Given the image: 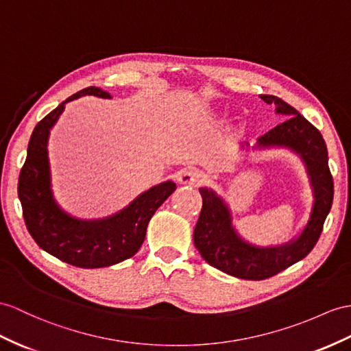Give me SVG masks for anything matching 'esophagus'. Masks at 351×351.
<instances>
[{
  "label": "esophagus",
  "instance_id": "obj_1",
  "mask_svg": "<svg viewBox=\"0 0 351 351\" xmlns=\"http://www.w3.org/2000/svg\"><path fill=\"white\" fill-rule=\"evenodd\" d=\"M177 178H178V183H180V184L192 186V187L199 186L204 182V176L199 173L198 169H195V168L182 169L180 173H178Z\"/></svg>",
  "mask_w": 351,
  "mask_h": 351
}]
</instances>
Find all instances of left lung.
<instances>
[{
	"label": "left lung",
	"mask_w": 351,
	"mask_h": 351,
	"mask_svg": "<svg viewBox=\"0 0 351 351\" xmlns=\"http://www.w3.org/2000/svg\"><path fill=\"white\" fill-rule=\"evenodd\" d=\"M276 113L287 121L259 136L256 147H286L301 156L313 189V208L302 232L281 245L259 247L243 240L232 225L230 210L211 189L201 187L202 208L196 221L193 243L205 262L229 276L265 280L304 259L319 241L333 199V180L328 167V149L317 128L287 102L274 95H261Z\"/></svg>",
	"instance_id": "8db88e82"
}]
</instances>
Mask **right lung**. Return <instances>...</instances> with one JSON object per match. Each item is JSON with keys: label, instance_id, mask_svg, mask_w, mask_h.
<instances>
[{"label": "right lung", "instance_id": "obj_1", "mask_svg": "<svg viewBox=\"0 0 351 351\" xmlns=\"http://www.w3.org/2000/svg\"><path fill=\"white\" fill-rule=\"evenodd\" d=\"M84 95L111 98L95 86L82 89L61 102L34 128L27 160L21 169L18 195L27 229L43 250L79 268H102L130 259L140 250L149 220L177 186L164 182L150 187L113 216L82 220L68 215L53 198L47 156L49 134L66 102Z\"/></svg>", "mask_w": 351, "mask_h": 351}]
</instances>
